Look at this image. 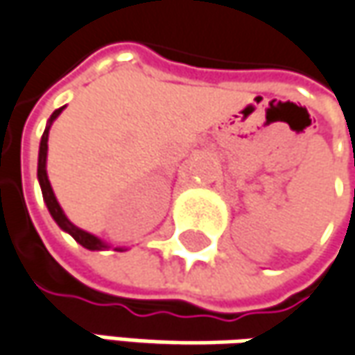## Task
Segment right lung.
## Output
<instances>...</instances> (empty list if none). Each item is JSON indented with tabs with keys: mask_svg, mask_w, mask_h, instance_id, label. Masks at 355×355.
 Listing matches in <instances>:
<instances>
[{
	"mask_svg": "<svg viewBox=\"0 0 355 355\" xmlns=\"http://www.w3.org/2000/svg\"><path fill=\"white\" fill-rule=\"evenodd\" d=\"M62 110H64V106H62V108H58V110L50 116V122H48V126H46V130H44V135H42V142H40V157H37V180H40V187H42L44 200H46V205H48V211H50V215L53 217V220L60 225V229H62V231H66V233H70L73 239L78 241L82 247H86V249H90V251H102V249H106L108 245H106L104 241L98 239V237H94L92 233H86V231L78 229L72 220L64 215V211H62L60 202L55 200V195H53V191H52V184H50V180H48V173H46L48 135H50V126H52V122L58 118V116H60ZM118 251H124V249H120V247H118Z\"/></svg>",
	"mask_w": 355,
	"mask_h": 355,
	"instance_id": "right-lung-1",
	"label": "right lung"
}]
</instances>
